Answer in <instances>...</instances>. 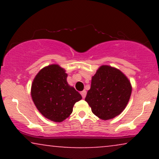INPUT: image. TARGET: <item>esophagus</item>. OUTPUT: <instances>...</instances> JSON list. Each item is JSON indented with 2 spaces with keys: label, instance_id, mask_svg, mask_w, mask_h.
Masks as SVG:
<instances>
[{
  "label": "esophagus",
  "instance_id": "obj_1",
  "mask_svg": "<svg viewBox=\"0 0 159 159\" xmlns=\"http://www.w3.org/2000/svg\"><path fill=\"white\" fill-rule=\"evenodd\" d=\"M81 96H82V98H84L86 97V95H87V91H86V90L81 91Z\"/></svg>",
  "mask_w": 159,
  "mask_h": 159
}]
</instances>
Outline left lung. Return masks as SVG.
Listing matches in <instances>:
<instances>
[{
	"instance_id": "1",
	"label": "left lung",
	"mask_w": 159,
	"mask_h": 159,
	"mask_svg": "<svg viewBox=\"0 0 159 159\" xmlns=\"http://www.w3.org/2000/svg\"><path fill=\"white\" fill-rule=\"evenodd\" d=\"M131 93V84L123 72L108 66H102L93 76L85 101L96 116L106 120L125 109Z\"/></svg>"
}]
</instances>
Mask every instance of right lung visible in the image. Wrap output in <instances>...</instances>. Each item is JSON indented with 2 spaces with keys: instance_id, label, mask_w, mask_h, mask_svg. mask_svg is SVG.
<instances>
[{
  "instance_id": "obj_1",
  "label": "right lung",
  "mask_w": 159,
  "mask_h": 159,
  "mask_svg": "<svg viewBox=\"0 0 159 159\" xmlns=\"http://www.w3.org/2000/svg\"><path fill=\"white\" fill-rule=\"evenodd\" d=\"M67 74L58 65H50L39 71L31 86V96L36 107L45 117L62 122L72 114L81 94L66 81Z\"/></svg>"
}]
</instances>
